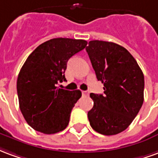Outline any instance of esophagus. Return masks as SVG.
I'll use <instances>...</instances> for the list:
<instances>
[{"instance_id":"1","label":"esophagus","mask_w":158,"mask_h":158,"mask_svg":"<svg viewBox=\"0 0 158 158\" xmlns=\"http://www.w3.org/2000/svg\"><path fill=\"white\" fill-rule=\"evenodd\" d=\"M83 95H85V96H88L89 94V91H87V90H84V91H82Z\"/></svg>"}]
</instances>
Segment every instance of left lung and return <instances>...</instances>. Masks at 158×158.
<instances>
[{
  "label": "left lung",
  "instance_id": "left-lung-1",
  "mask_svg": "<svg viewBox=\"0 0 158 158\" xmlns=\"http://www.w3.org/2000/svg\"><path fill=\"white\" fill-rule=\"evenodd\" d=\"M86 52L104 94L89 96L94 102L88 112L89 124L104 135L125 130L144 102V74L136 60L116 43L90 40Z\"/></svg>",
  "mask_w": 158,
  "mask_h": 158
}]
</instances>
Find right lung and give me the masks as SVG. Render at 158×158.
<instances>
[{
    "mask_svg": "<svg viewBox=\"0 0 158 158\" xmlns=\"http://www.w3.org/2000/svg\"><path fill=\"white\" fill-rule=\"evenodd\" d=\"M84 40L55 38L42 43L19 72L17 90L23 116L35 130L56 134L67 128L70 113L82 94L57 87L65 81L70 57L85 48Z\"/></svg>",
    "mask_w": 158,
    "mask_h": 158,
    "instance_id": "add662e5",
    "label": "right lung"
}]
</instances>
